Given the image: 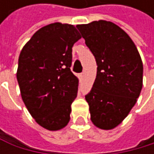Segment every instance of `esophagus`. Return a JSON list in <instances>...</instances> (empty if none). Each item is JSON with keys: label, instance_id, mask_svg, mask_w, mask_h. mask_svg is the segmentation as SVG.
<instances>
[{"label": "esophagus", "instance_id": "1", "mask_svg": "<svg viewBox=\"0 0 154 154\" xmlns=\"http://www.w3.org/2000/svg\"><path fill=\"white\" fill-rule=\"evenodd\" d=\"M79 79L81 80V79H83V76H84V74H83V73H81V74H79Z\"/></svg>", "mask_w": 154, "mask_h": 154}]
</instances>
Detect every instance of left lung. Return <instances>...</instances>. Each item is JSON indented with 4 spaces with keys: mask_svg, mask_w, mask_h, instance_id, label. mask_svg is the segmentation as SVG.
<instances>
[{
    "mask_svg": "<svg viewBox=\"0 0 154 154\" xmlns=\"http://www.w3.org/2000/svg\"><path fill=\"white\" fill-rule=\"evenodd\" d=\"M97 63V75L85 99L91 119L102 129H112L125 119L137 103L143 66L129 36L112 22L93 21L76 26Z\"/></svg>",
    "mask_w": 154,
    "mask_h": 154,
    "instance_id": "left-lung-1",
    "label": "left lung"
}]
</instances>
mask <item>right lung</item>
Instances as JSON below:
<instances>
[{"instance_id": "add662e5", "label": "right lung", "mask_w": 154, "mask_h": 154, "mask_svg": "<svg viewBox=\"0 0 154 154\" xmlns=\"http://www.w3.org/2000/svg\"><path fill=\"white\" fill-rule=\"evenodd\" d=\"M81 38L73 25L41 27L22 49L16 79L23 102L36 122L59 130L70 120L79 79L72 73V47Z\"/></svg>"}]
</instances>
